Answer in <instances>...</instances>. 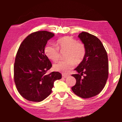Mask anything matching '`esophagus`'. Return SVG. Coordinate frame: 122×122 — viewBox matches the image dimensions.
<instances>
[{
  "label": "esophagus",
  "instance_id": "1",
  "mask_svg": "<svg viewBox=\"0 0 122 122\" xmlns=\"http://www.w3.org/2000/svg\"><path fill=\"white\" fill-rule=\"evenodd\" d=\"M67 77H68V75H65V74H62V77L67 78Z\"/></svg>",
  "mask_w": 122,
  "mask_h": 122
}]
</instances>
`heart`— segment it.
Returning <instances> with one entry per match:
<instances>
[{
	"label": "heart",
	"mask_w": 122,
	"mask_h": 122,
	"mask_svg": "<svg viewBox=\"0 0 122 122\" xmlns=\"http://www.w3.org/2000/svg\"><path fill=\"white\" fill-rule=\"evenodd\" d=\"M66 51L65 59L67 60L60 61L53 66L54 69L63 74L68 73L75 66V63L80 64L85 57L86 49L85 45L77 41L71 36H64L57 41L56 46L49 45L45 47V53L49 59L56 61L60 58V51Z\"/></svg>",
	"instance_id": "obj_1"
}]
</instances>
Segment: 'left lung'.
Masks as SVG:
<instances>
[{"label": "left lung", "mask_w": 122, "mask_h": 122, "mask_svg": "<svg viewBox=\"0 0 122 122\" xmlns=\"http://www.w3.org/2000/svg\"><path fill=\"white\" fill-rule=\"evenodd\" d=\"M78 36L85 45L86 53L75 69L78 74L71 75L76 80L71 89L77 96L88 98L98 95L106 85L109 74L108 55L100 39L94 35L82 32Z\"/></svg>", "instance_id": "1"}]
</instances>
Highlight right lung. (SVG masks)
<instances>
[{"label": "right lung", "mask_w": 122, "mask_h": 122, "mask_svg": "<svg viewBox=\"0 0 122 122\" xmlns=\"http://www.w3.org/2000/svg\"><path fill=\"white\" fill-rule=\"evenodd\" d=\"M54 34L46 30L29 35L18 49L14 65V80L19 94L27 100L41 102L52 92L54 82L61 79L58 71L46 74L52 65L45 47Z\"/></svg>", "instance_id": "add662e5"}]
</instances>
